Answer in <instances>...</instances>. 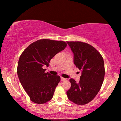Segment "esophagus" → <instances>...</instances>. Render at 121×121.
Wrapping results in <instances>:
<instances>
[{"mask_svg": "<svg viewBox=\"0 0 121 121\" xmlns=\"http://www.w3.org/2000/svg\"><path fill=\"white\" fill-rule=\"evenodd\" d=\"M61 80L62 81H65V80H66V78H64V77H61Z\"/></svg>", "mask_w": 121, "mask_h": 121, "instance_id": "1", "label": "esophagus"}]
</instances>
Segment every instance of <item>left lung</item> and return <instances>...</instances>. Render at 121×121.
<instances>
[{"instance_id":"obj_1","label":"left lung","mask_w":121,"mask_h":121,"mask_svg":"<svg viewBox=\"0 0 121 121\" xmlns=\"http://www.w3.org/2000/svg\"><path fill=\"white\" fill-rule=\"evenodd\" d=\"M73 53V62L81 71L80 81L70 78L67 97L78 105L87 104L95 97L104 82V61L99 51L91 45L81 41H67Z\"/></svg>"}]
</instances>
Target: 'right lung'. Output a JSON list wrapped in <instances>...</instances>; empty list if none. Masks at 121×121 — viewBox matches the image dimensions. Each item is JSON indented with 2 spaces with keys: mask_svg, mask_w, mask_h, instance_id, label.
Instances as JSON below:
<instances>
[{
  "mask_svg": "<svg viewBox=\"0 0 121 121\" xmlns=\"http://www.w3.org/2000/svg\"><path fill=\"white\" fill-rule=\"evenodd\" d=\"M63 41L50 39L37 40L26 48L20 56L17 73L20 82L35 104H45L52 99L60 77L45 73L51 59L66 47Z\"/></svg>",
  "mask_w": 121,
  "mask_h": 121,
  "instance_id": "add662e5",
  "label": "right lung"
}]
</instances>
